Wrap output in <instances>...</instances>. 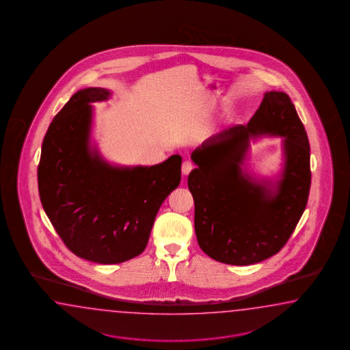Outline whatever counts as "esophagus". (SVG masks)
Wrapping results in <instances>:
<instances>
[{
	"instance_id": "esophagus-1",
	"label": "esophagus",
	"mask_w": 350,
	"mask_h": 350,
	"mask_svg": "<svg viewBox=\"0 0 350 350\" xmlns=\"http://www.w3.org/2000/svg\"><path fill=\"white\" fill-rule=\"evenodd\" d=\"M193 163L192 162H189V161H185L183 164H182V174L183 176H188L189 174V172L193 170Z\"/></svg>"
}]
</instances>
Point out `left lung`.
Listing matches in <instances>:
<instances>
[{
  "label": "left lung",
  "instance_id": "obj_1",
  "mask_svg": "<svg viewBox=\"0 0 350 350\" xmlns=\"http://www.w3.org/2000/svg\"><path fill=\"white\" fill-rule=\"evenodd\" d=\"M283 138V165L273 179L245 171L251 139ZM188 176L200 247L224 264L252 265L278 254L294 232L310 189V146L294 104L284 92H266L246 125L204 140Z\"/></svg>",
  "mask_w": 350,
  "mask_h": 350
}]
</instances>
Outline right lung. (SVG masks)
Returning a JSON list of instances; mask_svg holds the SVG:
<instances>
[{
	"label": "right lung",
	"instance_id": "add662e5",
	"mask_svg": "<svg viewBox=\"0 0 350 350\" xmlns=\"http://www.w3.org/2000/svg\"><path fill=\"white\" fill-rule=\"evenodd\" d=\"M104 88L78 90L55 116L41 148L40 200L64 243L96 264H120L147 246L157 213L179 186L182 157L154 165H118L92 138L93 103Z\"/></svg>",
	"mask_w": 350,
	"mask_h": 350
}]
</instances>
